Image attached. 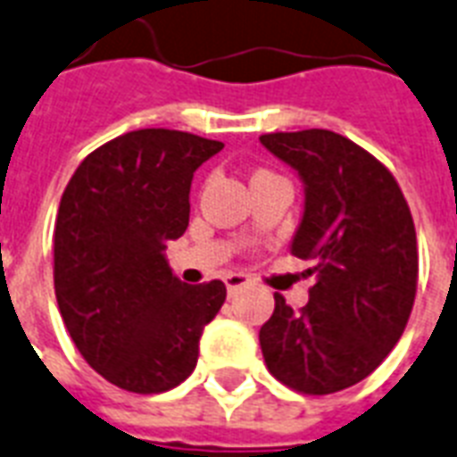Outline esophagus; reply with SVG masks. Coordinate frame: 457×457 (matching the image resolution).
<instances>
[{
  "label": "esophagus",
  "instance_id": "obj_1",
  "mask_svg": "<svg viewBox=\"0 0 457 457\" xmlns=\"http://www.w3.org/2000/svg\"><path fill=\"white\" fill-rule=\"evenodd\" d=\"M224 281L228 293H236L240 291V288H245V286L253 284V278L247 277V274H243V271H228V274L224 277Z\"/></svg>",
  "mask_w": 457,
  "mask_h": 457
}]
</instances>
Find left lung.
Segmentation results:
<instances>
[{"instance_id": "obj_1", "label": "left lung", "mask_w": 457, "mask_h": 457, "mask_svg": "<svg viewBox=\"0 0 457 457\" xmlns=\"http://www.w3.org/2000/svg\"><path fill=\"white\" fill-rule=\"evenodd\" d=\"M260 143L305 183L291 253L317 262L305 307L274 295L262 355L293 391L336 394L370 377L405 331L420 274L412 214L394 173L345 136L310 129Z\"/></svg>"}]
</instances>
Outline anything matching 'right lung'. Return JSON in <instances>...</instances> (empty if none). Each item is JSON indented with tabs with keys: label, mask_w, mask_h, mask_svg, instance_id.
<instances>
[{
	"label": "right lung",
	"mask_w": 457,
	"mask_h": 457,
	"mask_svg": "<svg viewBox=\"0 0 457 457\" xmlns=\"http://www.w3.org/2000/svg\"><path fill=\"white\" fill-rule=\"evenodd\" d=\"M224 143L140 129L80 162L54 224V293L95 372L130 394H162L195 370L203 328L226 300L214 278L173 277L166 243L190 219V180Z\"/></svg>",
	"instance_id": "obj_1"
}]
</instances>
